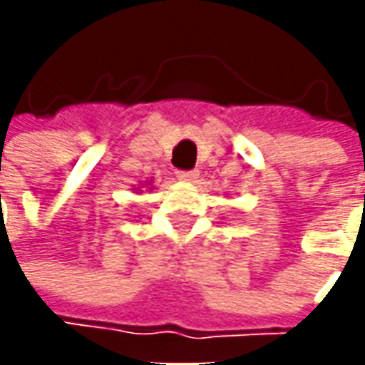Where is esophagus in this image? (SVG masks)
<instances>
[{"label":"esophagus","instance_id":"esophagus-1","mask_svg":"<svg viewBox=\"0 0 365 365\" xmlns=\"http://www.w3.org/2000/svg\"><path fill=\"white\" fill-rule=\"evenodd\" d=\"M176 178L182 180V182H195L199 178V173L197 170H178L176 173Z\"/></svg>","mask_w":365,"mask_h":365}]
</instances>
